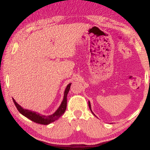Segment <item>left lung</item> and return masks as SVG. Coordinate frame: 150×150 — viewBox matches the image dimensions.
Returning a JSON list of instances; mask_svg holds the SVG:
<instances>
[{
  "label": "left lung",
  "mask_w": 150,
  "mask_h": 150,
  "mask_svg": "<svg viewBox=\"0 0 150 150\" xmlns=\"http://www.w3.org/2000/svg\"><path fill=\"white\" fill-rule=\"evenodd\" d=\"M88 104H89V109H90V111H92V108H91V104H90V102H89V103H88ZM92 113H93V112H92Z\"/></svg>",
  "instance_id": "1"
}]
</instances>
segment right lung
<instances>
[{
    "label": "right lung",
    "instance_id": "add662e5",
    "mask_svg": "<svg viewBox=\"0 0 150 150\" xmlns=\"http://www.w3.org/2000/svg\"><path fill=\"white\" fill-rule=\"evenodd\" d=\"M70 85H71V83L68 85L67 87L65 88L64 92V97H63V100L62 101L61 106H60L59 108L56 110V112L53 113L52 115H49V116H45V115H42L39 113L32 111H30V110L25 109V108L21 107V106L15 101L14 99H13V100L15 106H16V108H18L19 112L23 115V116H25V117H27V118H29V119L34 121V123H39V124L42 125H48L49 124V123L55 121V120H58L65 111L67 106V95H68V92H69L70 90Z\"/></svg>",
    "mask_w": 150,
    "mask_h": 150
}]
</instances>
